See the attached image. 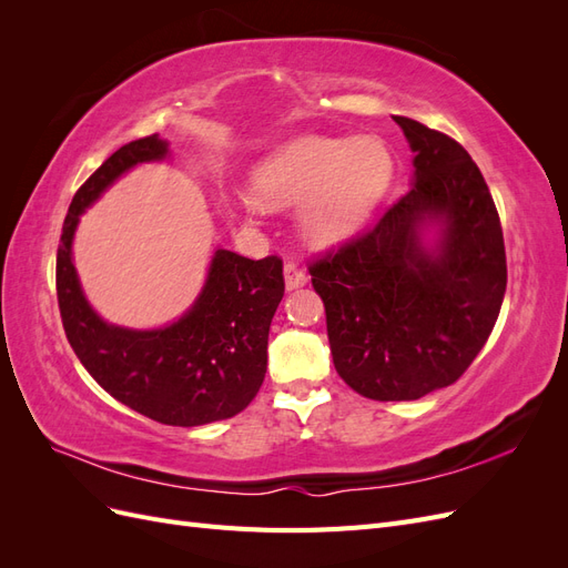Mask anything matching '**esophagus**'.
<instances>
[{"mask_svg":"<svg viewBox=\"0 0 568 568\" xmlns=\"http://www.w3.org/2000/svg\"><path fill=\"white\" fill-rule=\"evenodd\" d=\"M284 282H286V288H301L307 284V272L298 265V263H286L284 265Z\"/></svg>","mask_w":568,"mask_h":568,"instance_id":"34e87169","label":"esophagus"}]
</instances>
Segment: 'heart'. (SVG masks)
<instances>
[{
	"instance_id": "obj_1",
	"label": "heart",
	"mask_w": 568,
	"mask_h": 568,
	"mask_svg": "<svg viewBox=\"0 0 568 568\" xmlns=\"http://www.w3.org/2000/svg\"><path fill=\"white\" fill-rule=\"evenodd\" d=\"M393 178V156L376 136L307 134L284 144L255 168L257 201L284 205L303 199V230L336 244L365 225ZM257 201L246 203L255 209Z\"/></svg>"
}]
</instances>
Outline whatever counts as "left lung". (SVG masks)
I'll return each instance as SVG.
<instances>
[{
    "instance_id": "obj_1",
    "label": "left lung",
    "mask_w": 568,
    "mask_h": 568,
    "mask_svg": "<svg viewBox=\"0 0 568 568\" xmlns=\"http://www.w3.org/2000/svg\"><path fill=\"white\" fill-rule=\"evenodd\" d=\"M415 184L369 230L311 263L338 376L372 400L455 384L486 346L507 288L500 215L459 142L395 115ZM438 224L426 250L420 230Z\"/></svg>"
}]
</instances>
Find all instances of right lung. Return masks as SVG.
Listing matches in <instances>:
<instances>
[{
	"label": "right lung",
	"mask_w": 568,
	"mask_h": 568,
	"mask_svg": "<svg viewBox=\"0 0 568 568\" xmlns=\"http://www.w3.org/2000/svg\"><path fill=\"white\" fill-rule=\"evenodd\" d=\"M168 156L159 134L120 146L84 182L63 220L57 296L65 338L82 367L115 400L170 426H201L239 415L261 390L267 334L284 296L280 255L251 261L217 248L196 303L163 329L106 324L82 296L71 257L84 209L136 163Z\"/></svg>",
	"instance_id": "obj_1"
}]
</instances>
